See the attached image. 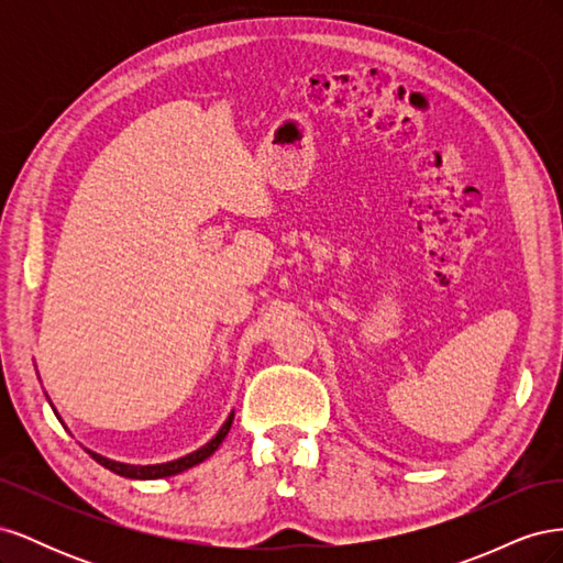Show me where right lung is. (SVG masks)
<instances>
[{
    "label": "right lung",
    "mask_w": 563,
    "mask_h": 563,
    "mask_svg": "<svg viewBox=\"0 0 563 563\" xmlns=\"http://www.w3.org/2000/svg\"><path fill=\"white\" fill-rule=\"evenodd\" d=\"M51 408H54V406H51ZM232 420H234V411L228 416V420L223 422V428L218 430V434H216L211 441H207V444H203V446L197 449V451H192V453H187V455H183V457H178V460H172V463H159V465H126V463H117V460H110V457L100 455V453H93V451H89V449H87V451L91 453V457L96 460V463H100V465L108 467L110 472H114V474H119V476H129V479H162V476H174V474H178V472L190 470V467L203 463V460H207L209 455H213L216 449H218L220 444H223V439L228 437V432H230V428H232Z\"/></svg>",
    "instance_id": "right-lung-1"
}]
</instances>
